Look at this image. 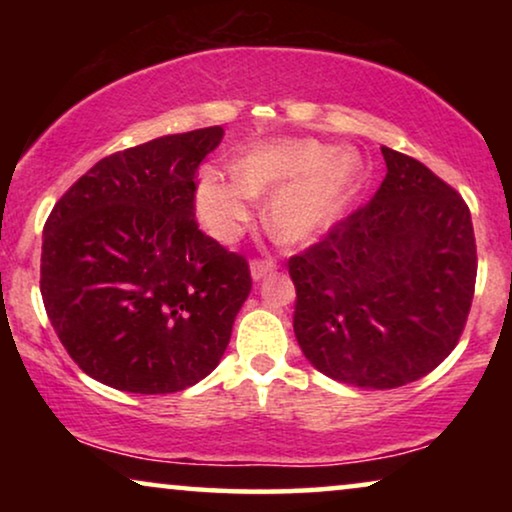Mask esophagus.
I'll return each mask as SVG.
<instances>
[{"mask_svg":"<svg viewBox=\"0 0 512 512\" xmlns=\"http://www.w3.org/2000/svg\"><path fill=\"white\" fill-rule=\"evenodd\" d=\"M251 277H254V282L258 279H263L265 275H270V272L277 270V263L272 261V258H265V261H251Z\"/></svg>","mask_w":512,"mask_h":512,"instance_id":"34e87169","label":"esophagus"}]
</instances>
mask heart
I'll list each match as a JSON object with an SVG mask.
<instances>
[{
    "instance_id": "1",
    "label": "heart",
    "mask_w": 512,
    "mask_h": 512,
    "mask_svg": "<svg viewBox=\"0 0 512 512\" xmlns=\"http://www.w3.org/2000/svg\"><path fill=\"white\" fill-rule=\"evenodd\" d=\"M230 174L207 170L195 186V212L209 235L235 242L254 219V198L270 195L265 221L279 240L305 244L338 221L361 179V160L312 139H275L251 146Z\"/></svg>"
}]
</instances>
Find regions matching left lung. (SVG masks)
<instances>
[{"label": "left lung", "instance_id": "1", "mask_svg": "<svg viewBox=\"0 0 512 512\" xmlns=\"http://www.w3.org/2000/svg\"><path fill=\"white\" fill-rule=\"evenodd\" d=\"M387 177L366 207L289 261L293 331L319 373L361 389L429 375L471 310L475 237L461 195L382 146Z\"/></svg>", "mask_w": 512, "mask_h": 512}]
</instances>
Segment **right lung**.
Segmentation results:
<instances>
[{"label":"right lung","mask_w":512,"mask_h":512,"mask_svg":"<svg viewBox=\"0 0 512 512\" xmlns=\"http://www.w3.org/2000/svg\"><path fill=\"white\" fill-rule=\"evenodd\" d=\"M221 139L214 125L111 153L48 216L46 314L67 354L107 387L172 394L226 352L249 265L195 223V172Z\"/></svg>","instance_id":"right-lung-1"}]
</instances>
